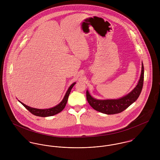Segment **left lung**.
I'll list each match as a JSON object with an SVG mask.
<instances>
[{"label":"left lung","mask_w":160,"mask_h":160,"mask_svg":"<svg viewBox=\"0 0 160 160\" xmlns=\"http://www.w3.org/2000/svg\"><path fill=\"white\" fill-rule=\"evenodd\" d=\"M144 78V68L143 63L142 64V72L140 79L136 87L128 93L127 95L114 100H97L93 98L89 94V92H86V97L88 103L92 107L101 113L107 114L119 113L128 108L139 97L143 84Z\"/></svg>","instance_id":"1"}]
</instances>
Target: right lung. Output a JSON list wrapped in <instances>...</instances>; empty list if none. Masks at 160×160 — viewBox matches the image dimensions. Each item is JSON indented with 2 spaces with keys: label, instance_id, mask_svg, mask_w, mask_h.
<instances>
[{
  "label": "right lung",
  "instance_id": "obj_1",
  "mask_svg": "<svg viewBox=\"0 0 160 160\" xmlns=\"http://www.w3.org/2000/svg\"><path fill=\"white\" fill-rule=\"evenodd\" d=\"M76 84V82H74L72 84H71L70 86V87L69 88L68 91L67 92L63 100L57 106H55V107L49 108V109H44V110H41V109H37V108H31L29 107L26 105H24L22 102H21L20 101V102L23 105V106L31 113L35 116H41V117H47V116H51L55 114H58V113L61 112L65 107L67 101H68V98L69 95L70 93V92L71 91L72 87L74 86V84Z\"/></svg>",
  "mask_w": 160,
  "mask_h": 160
}]
</instances>
